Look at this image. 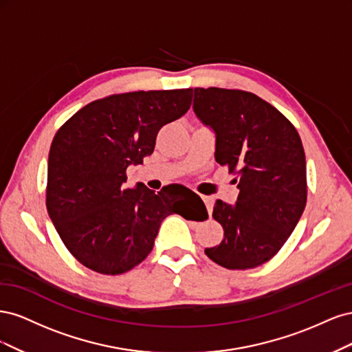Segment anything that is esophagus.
Wrapping results in <instances>:
<instances>
[{
    "label": "esophagus",
    "mask_w": 352,
    "mask_h": 352,
    "mask_svg": "<svg viewBox=\"0 0 352 352\" xmlns=\"http://www.w3.org/2000/svg\"><path fill=\"white\" fill-rule=\"evenodd\" d=\"M202 201L206 202L207 210H208V212L211 214V212H212V202H214V199H212V198L208 197V195H204V197H202Z\"/></svg>",
    "instance_id": "34e87169"
}]
</instances>
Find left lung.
<instances>
[{
	"instance_id": "8db88e82",
	"label": "left lung",
	"mask_w": 352,
	"mask_h": 352,
	"mask_svg": "<svg viewBox=\"0 0 352 352\" xmlns=\"http://www.w3.org/2000/svg\"><path fill=\"white\" fill-rule=\"evenodd\" d=\"M192 92L195 116L216 136V162L239 177L235 204L217 199L212 208L225 238L206 254L221 267L254 269L283 247L305 208L301 138L279 110L251 92Z\"/></svg>"
}]
</instances>
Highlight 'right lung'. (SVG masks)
<instances>
[{
  "mask_svg": "<svg viewBox=\"0 0 352 352\" xmlns=\"http://www.w3.org/2000/svg\"><path fill=\"white\" fill-rule=\"evenodd\" d=\"M192 89L138 91L85 105L63 124L48 155L47 210L66 248L88 269L120 274L151 252L162 221L177 212L168 186H126V168L151 155L157 133L177 120ZM201 212L208 217L197 194Z\"/></svg>",
  "mask_w": 352,
  "mask_h": 352,
  "instance_id": "right-lung-1",
  "label": "right lung"
}]
</instances>
